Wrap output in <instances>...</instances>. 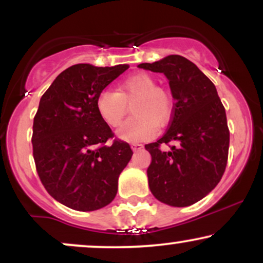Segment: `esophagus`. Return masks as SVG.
<instances>
[{
	"instance_id": "obj_1",
	"label": "esophagus",
	"mask_w": 263,
	"mask_h": 263,
	"mask_svg": "<svg viewBox=\"0 0 263 263\" xmlns=\"http://www.w3.org/2000/svg\"><path fill=\"white\" fill-rule=\"evenodd\" d=\"M131 148L134 151H140L141 148H143V146H142L141 143H137V142H135V143H131Z\"/></svg>"
}]
</instances>
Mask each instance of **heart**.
Returning a JSON list of instances; mask_svg holds the SVG:
<instances>
[{"label": "heart", "instance_id": "heart-1", "mask_svg": "<svg viewBox=\"0 0 263 263\" xmlns=\"http://www.w3.org/2000/svg\"><path fill=\"white\" fill-rule=\"evenodd\" d=\"M132 106L135 117L126 121L117 136L126 142L149 141L158 134V126L165 125L173 115L171 93L158 86L152 75L137 73L120 81L117 92L102 90L96 99V108L106 125L117 127Z\"/></svg>", "mask_w": 263, "mask_h": 263}]
</instances>
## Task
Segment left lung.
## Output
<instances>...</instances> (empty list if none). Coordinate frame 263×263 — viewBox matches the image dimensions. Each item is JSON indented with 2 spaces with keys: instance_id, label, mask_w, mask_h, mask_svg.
I'll return each instance as SVG.
<instances>
[{
  "instance_id": "1",
  "label": "left lung",
  "mask_w": 263,
  "mask_h": 263,
  "mask_svg": "<svg viewBox=\"0 0 263 263\" xmlns=\"http://www.w3.org/2000/svg\"><path fill=\"white\" fill-rule=\"evenodd\" d=\"M138 66L164 74L174 99L165 134L144 146L152 156L149 189L162 203L189 206L209 194L225 172L230 144L225 107L209 78L184 57ZM162 144L171 149L163 151Z\"/></svg>"
}]
</instances>
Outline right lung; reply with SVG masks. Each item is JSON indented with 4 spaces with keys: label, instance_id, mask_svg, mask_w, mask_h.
Here are the masks:
<instances>
[{
    "label": "right lung",
    "instance_id": "1",
    "mask_svg": "<svg viewBox=\"0 0 263 263\" xmlns=\"http://www.w3.org/2000/svg\"><path fill=\"white\" fill-rule=\"evenodd\" d=\"M127 69L75 64L39 101L32 135L35 170L45 190L70 209L92 211L110 204L134 155L127 142L112 139L115 134L96 108L99 93Z\"/></svg>",
    "mask_w": 263,
    "mask_h": 263
}]
</instances>
